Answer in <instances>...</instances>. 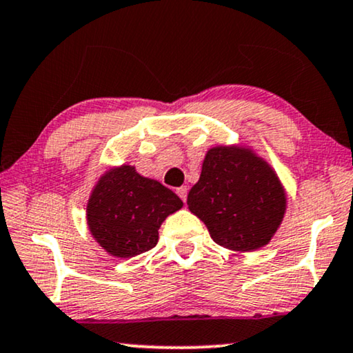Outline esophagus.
Returning <instances> with one entry per match:
<instances>
[{
	"mask_svg": "<svg viewBox=\"0 0 353 353\" xmlns=\"http://www.w3.org/2000/svg\"><path fill=\"white\" fill-rule=\"evenodd\" d=\"M176 194H178V196L181 197V201H183V202H186V196H188V186H181V188H178V189H176Z\"/></svg>",
	"mask_w": 353,
	"mask_h": 353,
	"instance_id": "esophagus-1",
	"label": "esophagus"
}]
</instances>
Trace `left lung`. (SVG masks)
<instances>
[{
  "label": "left lung",
  "instance_id": "obj_1",
  "mask_svg": "<svg viewBox=\"0 0 353 353\" xmlns=\"http://www.w3.org/2000/svg\"><path fill=\"white\" fill-rule=\"evenodd\" d=\"M188 205L218 245L252 252L269 243L277 231L287 199L261 157L245 148L218 146L207 152Z\"/></svg>",
  "mask_w": 353,
  "mask_h": 353
}]
</instances>
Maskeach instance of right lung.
Listing matches in <instances>:
<instances>
[{
    "label": "right lung",
    "instance_id": "obj_1",
    "mask_svg": "<svg viewBox=\"0 0 353 353\" xmlns=\"http://www.w3.org/2000/svg\"><path fill=\"white\" fill-rule=\"evenodd\" d=\"M181 207V199L170 189L122 165L97 183L88 223L92 236L110 254L132 258L156 247L162 221Z\"/></svg>",
    "mask_w": 353,
    "mask_h": 353
}]
</instances>
